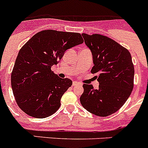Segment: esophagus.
<instances>
[{
  "mask_svg": "<svg viewBox=\"0 0 148 148\" xmlns=\"http://www.w3.org/2000/svg\"><path fill=\"white\" fill-rule=\"evenodd\" d=\"M77 85L82 86V84H81L80 82H73V86H77Z\"/></svg>",
  "mask_w": 148,
  "mask_h": 148,
  "instance_id": "obj_1",
  "label": "esophagus"
}]
</instances>
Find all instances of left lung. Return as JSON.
Here are the masks:
<instances>
[{
	"instance_id": "obj_1",
	"label": "left lung",
	"mask_w": 148,
	"mask_h": 148,
	"mask_svg": "<svg viewBox=\"0 0 148 148\" xmlns=\"http://www.w3.org/2000/svg\"><path fill=\"white\" fill-rule=\"evenodd\" d=\"M92 55L91 73L97 74L98 89L84 84L82 105L98 116L116 113L130 97L133 88L134 66L130 52L107 36L82 34Z\"/></svg>"
}]
</instances>
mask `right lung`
Masks as SVG:
<instances>
[{
    "instance_id": "add662e5",
    "label": "right lung",
    "mask_w": 148,
    "mask_h": 148,
    "mask_svg": "<svg viewBox=\"0 0 148 148\" xmlns=\"http://www.w3.org/2000/svg\"><path fill=\"white\" fill-rule=\"evenodd\" d=\"M84 42L75 32L43 30L33 35L18 53L11 75L12 92L19 108L27 115L43 119L61 105L63 94L73 82L51 70L68 49Z\"/></svg>"
}]
</instances>
